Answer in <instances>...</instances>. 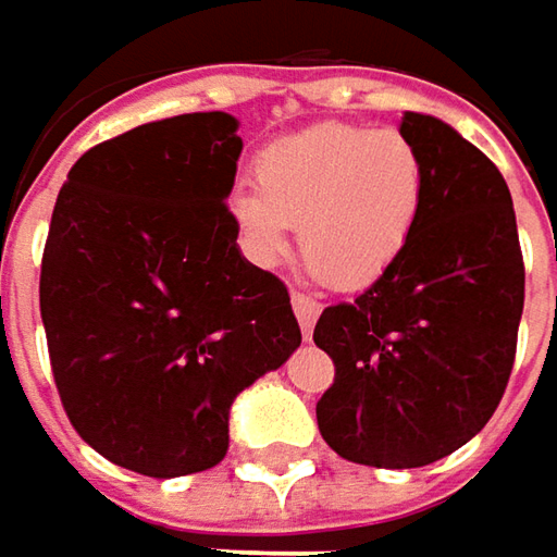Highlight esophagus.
Instances as JSON below:
<instances>
[{
  "label": "esophagus",
  "mask_w": 557,
  "mask_h": 557,
  "mask_svg": "<svg viewBox=\"0 0 557 557\" xmlns=\"http://www.w3.org/2000/svg\"><path fill=\"white\" fill-rule=\"evenodd\" d=\"M290 307H294V315H297V322H300V332L310 334L312 325H315V319H319V312H322V304L307 297V294H300V290H294V294H290Z\"/></svg>",
  "instance_id": "esophagus-1"
}]
</instances>
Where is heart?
<instances>
[{
  "label": "heart",
  "instance_id": "1",
  "mask_svg": "<svg viewBox=\"0 0 557 557\" xmlns=\"http://www.w3.org/2000/svg\"><path fill=\"white\" fill-rule=\"evenodd\" d=\"M257 188L228 195V216L250 257H285L290 225L300 253L329 288L359 290L387 275L416 238L428 203V161L399 129L319 123L267 145Z\"/></svg>",
  "mask_w": 557,
  "mask_h": 557
}]
</instances>
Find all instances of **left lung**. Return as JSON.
Returning <instances> with one entry per match:
<instances>
[{
	"label": "left lung",
	"mask_w": 557,
	"mask_h": 557,
	"mask_svg": "<svg viewBox=\"0 0 557 557\" xmlns=\"http://www.w3.org/2000/svg\"><path fill=\"white\" fill-rule=\"evenodd\" d=\"M399 133L424 151L431 176L416 238L312 332L334 359L319 431L341 459L372 468H421L481 434L524 312L518 223L496 163L431 114L406 111Z\"/></svg>",
	"instance_id": "obj_1"
}]
</instances>
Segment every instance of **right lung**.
<instances>
[{"mask_svg":"<svg viewBox=\"0 0 557 557\" xmlns=\"http://www.w3.org/2000/svg\"><path fill=\"white\" fill-rule=\"evenodd\" d=\"M223 111L141 123L89 148L58 191L39 312L64 412L145 478L220 465L235 396L300 347L288 288L245 260Z\"/></svg>","mask_w":557,"mask_h":557,"instance_id":"obj_1","label":"right lung"}]
</instances>
